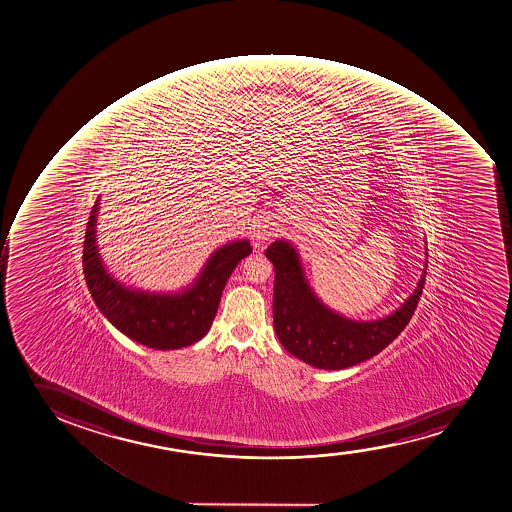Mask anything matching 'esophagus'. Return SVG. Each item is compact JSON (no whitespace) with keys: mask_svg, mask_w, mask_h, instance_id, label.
Instances as JSON below:
<instances>
[{"mask_svg":"<svg viewBox=\"0 0 512 512\" xmlns=\"http://www.w3.org/2000/svg\"><path fill=\"white\" fill-rule=\"evenodd\" d=\"M276 233V221H274V219L267 218V216H262V218L257 221V224L253 226V238H255L259 243L267 242V240L276 235Z\"/></svg>","mask_w":512,"mask_h":512,"instance_id":"esophagus-1","label":"esophagus"}]
</instances>
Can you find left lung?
<instances>
[{
  "label": "left lung",
  "mask_w": 512,
  "mask_h": 512,
  "mask_svg": "<svg viewBox=\"0 0 512 512\" xmlns=\"http://www.w3.org/2000/svg\"><path fill=\"white\" fill-rule=\"evenodd\" d=\"M427 255V252H425ZM265 257L274 264V330L282 347L313 368L337 371L368 361L407 327L424 289V270L417 288L397 310L378 320H352L330 310L306 281L298 250L276 240Z\"/></svg>",
  "instance_id": "8db88e82"
}]
</instances>
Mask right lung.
<instances>
[{
    "label": "right lung",
    "mask_w": 512,
    "mask_h": 512,
    "mask_svg": "<svg viewBox=\"0 0 512 512\" xmlns=\"http://www.w3.org/2000/svg\"><path fill=\"white\" fill-rule=\"evenodd\" d=\"M100 197L92 207L83 245V274L102 315L119 332L158 351L196 344L213 325L219 299L236 265L252 253L248 240L216 248L196 281L178 293H150L127 288L105 267L97 245Z\"/></svg>",
    "instance_id": "obj_1"
}]
</instances>
